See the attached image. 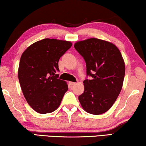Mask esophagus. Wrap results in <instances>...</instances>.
I'll use <instances>...</instances> for the list:
<instances>
[{"label": "esophagus", "mask_w": 146, "mask_h": 146, "mask_svg": "<svg viewBox=\"0 0 146 146\" xmlns=\"http://www.w3.org/2000/svg\"><path fill=\"white\" fill-rule=\"evenodd\" d=\"M75 84H76V83H75V82H69V84L71 86H72L74 85Z\"/></svg>", "instance_id": "esophagus-1"}]
</instances>
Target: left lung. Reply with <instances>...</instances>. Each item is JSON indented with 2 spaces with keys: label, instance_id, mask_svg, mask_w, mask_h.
I'll return each instance as SVG.
<instances>
[{
  "label": "left lung",
  "instance_id": "1",
  "mask_svg": "<svg viewBox=\"0 0 146 146\" xmlns=\"http://www.w3.org/2000/svg\"><path fill=\"white\" fill-rule=\"evenodd\" d=\"M74 48L84 58L86 75L84 91L78 96L88 113L99 115L112 106L122 88L125 64L119 49L112 43L98 38L77 42Z\"/></svg>",
  "mask_w": 146,
  "mask_h": 146
}]
</instances>
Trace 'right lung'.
Returning <instances> with one entry per match:
<instances>
[{"label":"right lung","mask_w":146,"mask_h":146,"mask_svg":"<svg viewBox=\"0 0 146 146\" xmlns=\"http://www.w3.org/2000/svg\"><path fill=\"white\" fill-rule=\"evenodd\" d=\"M72 45L70 42L45 38L22 54L18 72L20 85L28 104L36 112H52L60 104L68 88L56 74L58 61Z\"/></svg>","instance_id":"add662e5"}]
</instances>
